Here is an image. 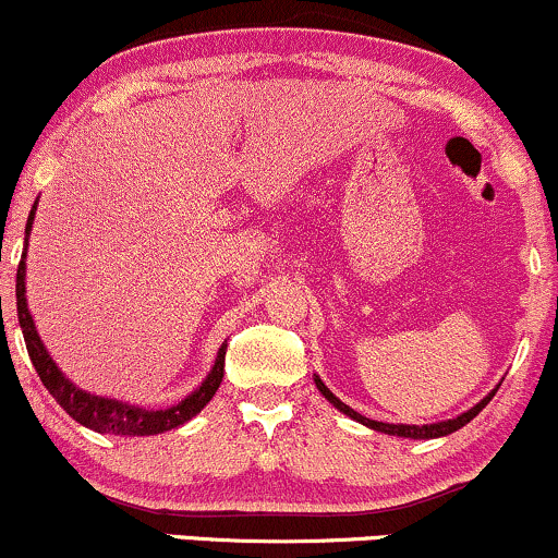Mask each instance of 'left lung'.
<instances>
[{
    "instance_id": "obj_1",
    "label": "left lung",
    "mask_w": 558,
    "mask_h": 558,
    "mask_svg": "<svg viewBox=\"0 0 558 558\" xmlns=\"http://www.w3.org/2000/svg\"><path fill=\"white\" fill-rule=\"evenodd\" d=\"M315 383H317V388H319V393L325 396V399H328L332 407L336 409H341L343 414H349L351 420H356V422H362V425H367V427H373V430H377V433H388V435H401V438H414V440H422V438H440V435H448V433H453V430H459V427H464L466 422L470 420H475L480 412H483L485 407H488V401L493 399V396H496V390H493V393H488L485 396L483 401L477 403V407H472L470 412H464V414H459L457 420H446V422H435V425H388V422H375V420H367V417H362L360 412H354V409L351 407H345V403L341 401V399H336V396L330 393V388L325 386L323 380H319V377H315Z\"/></svg>"
}]
</instances>
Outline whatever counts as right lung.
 I'll return each instance as SVG.
<instances>
[{"label": "right lung", "mask_w": 558, "mask_h": 558, "mask_svg": "<svg viewBox=\"0 0 558 558\" xmlns=\"http://www.w3.org/2000/svg\"><path fill=\"white\" fill-rule=\"evenodd\" d=\"M36 204L28 215V226H25V235L31 233V226H34ZM25 246H28V239H25ZM15 296H17V323L23 328L25 349H28L31 362H34L38 377H41L44 388L54 396L57 403L73 417L81 422L83 427H92L96 433H110V435H157L165 430H175L178 425L196 417L204 407H207L209 399L215 396V390L220 388L222 383V367H226V345L217 354L213 373L207 375V380L198 386L194 393L185 396L181 403L170 409H141L131 407L125 401L114 399H101V396L86 393V390L75 388L73 383L68 380L65 375L57 369V364L49 356V351L44 349L41 338L34 328V319H31L28 304H25V252L21 257V265H17V283H15Z\"/></svg>", "instance_id": "add662e5"}]
</instances>
